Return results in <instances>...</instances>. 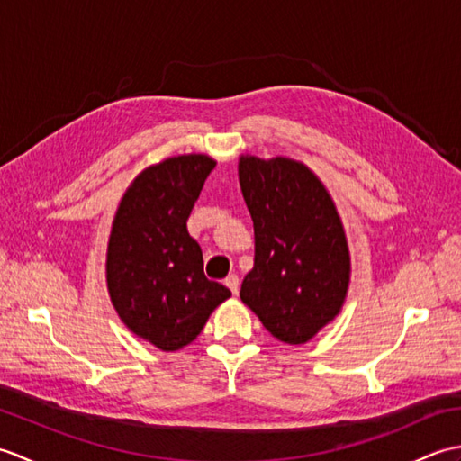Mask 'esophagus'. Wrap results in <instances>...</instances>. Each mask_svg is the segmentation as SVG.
I'll list each match as a JSON object with an SVG mask.
<instances>
[{"instance_id": "esophagus-1", "label": "esophagus", "mask_w": 461, "mask_h": 461, "mask_svg": "<svg viewBox=\"0 0 461 461\" xmlns=\"http://www.w3.org/2000/svg\"><path fill=\"white\" fill-rule=\"evenodd\" d=\"M225 285L230 287V291L233 293V295H238V291H240V277L236 276V273H231V276L225 277Z\"/></svg>"}]
</instances>
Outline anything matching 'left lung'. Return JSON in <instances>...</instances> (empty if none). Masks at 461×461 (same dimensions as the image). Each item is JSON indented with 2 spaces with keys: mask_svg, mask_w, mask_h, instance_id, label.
I'll return each instance as SVG.
<instances>
[{
  "mask_svg": "<svg viewBox=\"0 0 461 461\" xmlns=\"http://www.w3.org/2000/svg\"><path fill=\"white\" fill-rule=\"evenodd\" d=\"M256 258L240 297L273 337L303 345L339 315L350 258L329 192L307 166L241 156Z\"/></svg>",
  "mask_w": 461,
  "mask_h": 461,
  "instance_id": "1",
  "label": "left lung"
}]
</instances>
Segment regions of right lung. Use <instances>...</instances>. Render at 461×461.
I'll return each mask as SVG.
<instances>
[{
    "mask_svg": "<svg viewBox=\"0 0 461 461\" xmlns=\"http://www.w3.org/2000/svg\"><path fill=\"white\" fill-rule=\"evenodd\" d=\"M210 156L190 154L146 168L114 215L106 283L111 301L134 335L162 350H178L200 335L212 311L231 295L203 276L198 241L188 221Z\"/></svg>",
    "mask_w": 461,
    "mask_h": 461,
    "instance_id": "1",
    "label": "right lung"
}]
</instances>
